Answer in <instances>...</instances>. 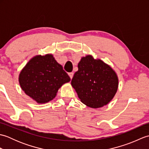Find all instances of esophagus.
Segmentation results:
<instances>
[{"label":"esophagus","instance_id":"obj_1","mask_svg":"<svg viewBox=\"0 0 149 149\" xmlns=\"http://www.w3.org/2000/svg\"><path fill=\"white\" fill-rule=\"evenodd\" d=\"M68 75H69L70 77V79H72L73 78V76H74V73H73V72L68 73Z\"/></svg>","mask_w":149,"mask_h":149}]
</instances>
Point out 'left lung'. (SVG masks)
<instances>
[{"label": "left lung", "instance_id": "1", "mask_svg": "<svg viewBox=\"0 0 149 149\" xmlns=\"http://www.w3.org/2000/svg\"><path fill=\"white\" fill-rule=\"evenodd\" d=\"M71 84L82 102L97 109L107 105L115 97L118 77L111 66L88 54L79 62Z\"/></svg>", "mask_w": 149, "mask_h": 149}]
</instances>
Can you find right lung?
I'll use <instances>...</instances> for the list:
<instances>
[{
  "instance_id": "add662e5",
  "label": "right lung",
  "mask_w": 149,
  "mask_h": 149,
  "mask_svg": "<svg viewBox=\"0 0 149 149\" xmlns=\"http://www.w3.org/2000/svg\"><path fill=\"white\" fill-rule=\"evenodd\" d=\"M25 93L38 104H45L56 97L59 89L70 78L51 54L36 55L22 69L18 77Z\"/></svg>"
}]
</instances>
